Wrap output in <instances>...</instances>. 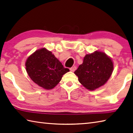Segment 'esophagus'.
Instances as JSON below:
<instances>
[{
	"instance_id": "34e87169",
	"label": "esophagus",
	"mask_w": 133,
	"mask_h": 133,
	"mask_svg": "<svg viewBox=\"0 0 133 133\" xmlns=\"http://www.w3.org/2000/svg\"><path fill=\"white\" fill-rule=\"evenodd\" d=\"M76 69H77V67H76L75 66H74V67H71V68L70 69V71H74L75 70H76Z\"/></svg>"
}]
</instances>
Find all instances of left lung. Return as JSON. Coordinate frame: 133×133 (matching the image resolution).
I'll use <instances>...</instances> for the list:
<instances>
[{"label": "left lung", "mask_w": 133, "mask_h": 133, "mask_svg": "<svg viewBox=\"0 0 133 133\" xmlns=\"http://www.w3.org/2000/svg\"><path fill=\"white\" fill-rule=\"evenodd\" d=\"M112 70L111 59L104 52L95 51L84 56L83 63L79 66L74 73L83 86L94 90L108 81Z\"/></svg>", "instance_id": "left-lung-1"}]
</instances>
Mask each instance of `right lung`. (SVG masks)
I'll return each mask as SVG.
<instances>
[{
    "mask_svg": "<svg viewBox=\"0 0 133 133\" xmlns=\"http://www.w3.org/2000/svg\"><path fill=\"white\" fill-rule=\"evenodd\" d=\"M26 71L30 78L44 89H52L69 71L51 52L46 49L38 50L30 55L26 62Z\"/></svg>",
    "mask_w": 133,
    "mask_h": 133,
    "instance_id": "obj_1",
    "label": "right lung"
}]
</instances>
